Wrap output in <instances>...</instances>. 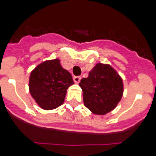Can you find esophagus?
Returning <instances> with one entry per match:
<instances>
[{"label":"esophagus","instance_id":"34e87169","mask_svg":"<svg viewBox=\"0 0 156 156\" xmlns=\"http://www.w3.org/2000/svg\"><path fill=\"white\" fill-rule=\"evenodd\" d=\"M73 79H74V82H75V83H79L80 80H81V77H80V76H74Z\"/></svg>","mask_w":156,"mask_h":156}]
</instances>
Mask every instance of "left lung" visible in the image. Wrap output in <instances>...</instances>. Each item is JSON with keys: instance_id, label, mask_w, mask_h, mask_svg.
Here are the masks:
<instances>
[{"instance_id": "1", "label": "left lung", "mask_w": 156, "mask_h": 156, "mask_svg": "<svg viewBox=\"0 0 156 156\" xmlns=\"http://www.w3.org/2000/svg\"><path fill=\"white\" fill-rule=\"evenodd\" d=\"M85 106L95 115H104L112 112L121 101L123 82L118 72L109 64L95 65L86 78L79 83Z\"/></svg>"}]
</instances>
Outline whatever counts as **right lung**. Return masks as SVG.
<instances>
[{
    "label": "right lung",
    "instance_id": "add662e5",
    "mask_svg": "<svg viewBox=\"0 0 156 156\" xmlns=\"http://www.w3.org/2000/svg\"><path fill=\"white\" fill-rule=\"evenodd\" d=\"M73 84L71 74L62 67L59 59H49L31 71L29 90L40 108L52 110L63 104L67 89Z\"/></svg>",
    "mask_w": 156,
    "mask_h": 156
}]
</instances>
